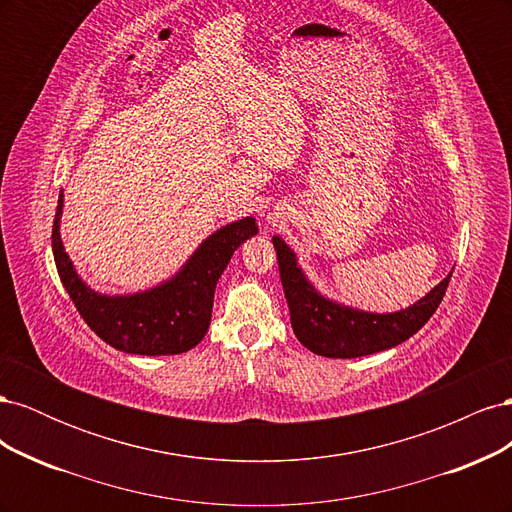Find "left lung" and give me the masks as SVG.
Listing matches in <instances>:
<instances>
[{
  "mask_svg": "<svg viewBox=\"0 0 512 512\" xmlns=\"http://www.w3.org/2000/svg\"><path fill=\"white\" fill-rule=\"evenodd\" d=\"M273 245L292 331L307 350L329 359H356L406 342L436 312L453 275L448 273L427 297L408 309L395 314H369L324 299L307 282L290 247L280 237H273Z\"/></svg>",
  "mask_w": 512,
  "mask_h": 512,
  "instance_id": "1",
  "label": "left lung"
}]
</instances>
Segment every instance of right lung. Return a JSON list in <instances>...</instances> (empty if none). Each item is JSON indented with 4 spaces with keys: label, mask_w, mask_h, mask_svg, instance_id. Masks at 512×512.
Wrapping results in <instances>:
<instances>
[{
    "label": "right lung",
    "mask_w": 512,
    "mask_h": 512,
    "mask_svg": "<svg viewBox=\"0 0 512 512\" xmlns=\"http://www.w3.org/2000/svg\"><path fill=\"white\" fill-rule=\"evenodd\" d=\"M61 207L64 194H59L51 235L61 284L66 286L89 329L108 346L128 354L160 356L194 348L209 329L215 284L230 256L245 239L258 232L254 218L226 224L203 241L173 280L138 294L106 297L85 286L76 275L59 237Z\"/></svg>",
    "instance_id": "1"
}]
</instances>
